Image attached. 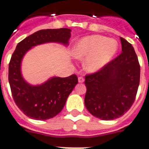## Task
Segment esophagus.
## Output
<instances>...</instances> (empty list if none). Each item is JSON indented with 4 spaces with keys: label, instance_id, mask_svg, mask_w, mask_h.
Wrapping results in <instances>:
<instances>
[{
    "label": "esophagus",
    "instance_id": "esophagus-1",
    "mask_svg": "<svg viewBox=\"0 0 149 149\" xmlns=\"http://www.w3.org/2000/svg\"><path fill=\"white\" fill-rule=\"evenodd\" d=\"M78 81H79V83H83V82H84V78L83 77H79Z\"/></svg>",
    "mask_w": 149,
    "mask_h": 149
}]
</instances>
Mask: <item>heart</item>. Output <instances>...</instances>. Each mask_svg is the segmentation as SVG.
I'll return each instance as SVG.
<instances>
[{
    "instance_id": "heart-1",
    "label": "heart",
    "mask_w": 149,
    "mask_h": 149,
    "mask_svg": "<svg viewBox=\"0 0 149 149\" xmlns=\"http://www.w3.org/2000/svg\"><path fill=\"white\" fill-rule=\"evenodd\" d=\"M118 45L116 40L102 35H91L81 38L73 49L77 58H86L84 68L88 72H96L114 58Z\"/></svg>"
}]
</instances>
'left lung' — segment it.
Listing matches in <instances>:
<instances>
[{"label": "left lung", "instance_id": "obj_1", "mask_svg": "<svg viewBox=\"0 0 149 149\" xmlns=\"http://www.w3.org/2000/svg\"><path fill=\"white\" fill-rule=\"evenodd\" d=\"M122 51L100 70L87 74L86 108L102 120H113L126 113L136 99L140 83V67L135 50L120 38Z\"/></svg>", "mask_w": 149, "mask_h": 149}]
</instances>
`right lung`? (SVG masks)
<instances>
[{
  "mask_svg": "<svg viewBox=\"0 0 149 149\" xmlns=\"http://www.w3.org/2000/svg\"><path fill=\"white\" fill-rule=\"evenodd\" d=\"M69 28L40 30L19 42L8 65V81L13 100L25 115L36 120H47L59 114L67 98L78 83L77 75L53 77L39 86L30 85L20 72L22 58L34 46L58 42L67 45L71 35Z\"/></svg>",
  "mask_w": 149,
  "mask_h": 149,
  "instance_id": "obj_1",
  "label": "right lung"
}]
</instances>
